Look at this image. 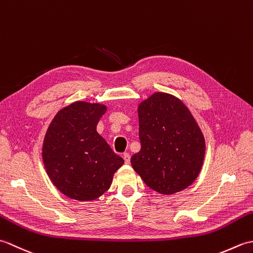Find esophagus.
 <instances>
[{
  "instance_id": "obj_1",
  "label": "esophagus",
  "mask_w": 253,
  "mask_h": 253,
  "mask_svg": "<svg viewBox=\"0 0 253 253\" xmlns=\"http://www.w3.org/2000/svg\"><path fill=\"white\" fill-rule=\"evenodd\" d=\"M123 159H124V161H125V163L126 164H128L130 162V154L129 153H127V152H125L123 154Z\"/></svg>"
}]
</instances>
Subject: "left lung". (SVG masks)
Here are the masks:
<instances>
[{
    "label": "left lung",
    "instance_id": "1",
    "mask_svg": "<svg viewBox=\"0 0 253 253\" xmlns=\"http://www.w3.org/2000/svg\"><path fill=\"white\" fill-rule=\"evenodd\" d=\"M141 149L131 157L132 169L151 189L171 195L186 189L200 173L206 142L182 102L157 92L138 107Z\"/></svg>",
    "mask_w": 253,
    "mask_h": 253
}]
</instances>
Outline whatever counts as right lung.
I'll return each instance as SVG.
<instances>
[{
	"mask_svg": "<svg viewBox=\"0 0 253 253\" xmlns=\"http://www.w3.org/2000/svg\"><path fill=\"white\" fill-rule=\"evenodd\" d=\"M106 106L75 102L64 107L47 128L42 158L53 184L63 195L79 201L99 198L124 164L96 131Z\"/></svg>",
	"mask_w": 253,
	"mask_h": 253,
	"instance_id": "right-lung-1",
	"label": "right lung"
}]
</instances>
